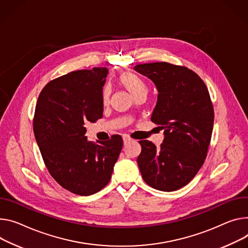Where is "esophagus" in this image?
I'll return each instance as SVG.
<instances>
[{"mask_svg":"<svg viewBox=\"0 0 248 248\" xmlns=\"http://www.w3.org/2000/svg\"><path fill=\"white\" fill-rule=\"evenodd\" d=\"M131 140H131L129 137L124 136V145H126L127 143H129Z\"/></svg>","mask_w":248,"mask_h":248,"instance_id":"1","label":"esophagus"}]
</instances>
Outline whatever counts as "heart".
I'll return each mask as SVG.
<instances>
[{
  "label": "heart",
  "mask_w": 248,
  "mask_h": 248,
  "mask_svg": "<svg viewBox=\"0 0 248 248\" xmlns=\"http://www.w3.org/2000/svg\"><path fill=\"white\" fill-rule=\"evenodd\" d=\"M119 82L124 85L128 91L134 96L137 95L140 92L146 91V85L144 82L136 74H133L131 72H123L119 75L118 77ZM109 94H110V90L108 86L104 87L103 92H102V100L106 104L108 102L109 99Z\"/></svg>",
  "instance_id": "1"
}]
</instances>
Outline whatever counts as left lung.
<instances>
[{
    "label": "left lung",
    "instance_id": "left-lung-1",
    "mask_svg": "<svg viewBox=\"0 0 248 248\" xmlns=\"http://www.w3.org/2000/svg\"><path fill=\"white\" fill-rule=\"evenodd\" d=\"M133 68L156 86L151 122L164 129L158 148L149 140L140 141L141 176L156 190L176 191L191 181L207 157L215 116L208 88L187 67L154 62Z\"/></svg>",
    "mask_w": 248,
    "mask_h": 248
}]
</instances>
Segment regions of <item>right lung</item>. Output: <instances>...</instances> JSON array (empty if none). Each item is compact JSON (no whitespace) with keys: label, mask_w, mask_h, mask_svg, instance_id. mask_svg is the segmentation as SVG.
I'll use <instances>...</instances> for the list:
<instances>
[{"label":"right lung","mask_w":248,"mask_h":248,"mask_svg":"<svg viewBox=\"0 0 248 248\" xmlns=\"http://www.w3.org/2000/svg\"><path fill=\"white\" fill-rule=\"evenodd\" d=\"M106 67L78 70L47 83L38 96L34 137L50 175L80 196L101 191L110 180L123 148L119 134L108 141H89L85 124L103 117Z\"/></svg>","instance_id":"right-lung-1"}]
</instances>
